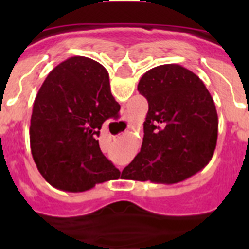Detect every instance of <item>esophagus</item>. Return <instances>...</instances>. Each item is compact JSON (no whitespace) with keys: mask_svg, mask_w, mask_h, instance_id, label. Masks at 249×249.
<instances>
[{"mask_svg":"<svg viewBox=\"0 0 249 249\" xmlns=\"http://www.w3.org/2000/svg\"><path fill=\"white\" fill-rule=\"evenodd\" d=\"M118 126H120V128L124 129L128 127V122H127V121H121V122L118 123Z\"/></svg>","mask_w":249,"mask_h":249,"instance_id":"esophagus-1","label":"esophagus"}]
</instances>
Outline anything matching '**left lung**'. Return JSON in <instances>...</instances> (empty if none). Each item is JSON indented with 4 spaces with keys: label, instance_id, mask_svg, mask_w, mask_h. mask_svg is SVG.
<instances>
[{
    "label": "left lung",
    "instance_id": "obj_1",
    "mask_svg": "<svg viewBox=\"0 0 249 249\" xmlns=\"http://www.w3.org/2000/svg\"><path fill=\"white\" fill-rule=\"evenodd\" d=\"M148 101L141 152L123 169L135 181L172 184L202 171L214 153L218 116L197 74L179 65H162L141 77Z\"/></svg>",
    "mask_w": 249,
    "mask_h": 249
}]
</instances>
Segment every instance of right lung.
<instances>
[{
    "label": "right lung",
    "mask_w": 249,
    "mask_h": 249,
    "mask_svg": "<svg viewBox=\"0 0 249 249\" xmlns=\"http://www.w3.org/2000/svg\"><path fill=\"white\" fill-rule=\"evenodd\" d=\"M120 108L107 70L89 57H70L48 73L35 98L30 143L37 169L51 186L83 192L114 179L118 169L96 138Z\"/></svg>",
    "instance_id": "1"
}]
</instances>
